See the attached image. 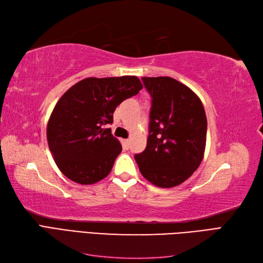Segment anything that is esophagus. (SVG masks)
Returning a JSON list of instances; mask_svg holds the SVG:
<instances>
[{"instance_id":"esophagus-1","label":"esophagus","mask_w":263,"mask_h":263,"mask_svg":"<svg viewBox=\"0 0 263 263\" xmlns=\"http://www.w3.org/2000/svg\"><path fill=\"white\" fill-rule=\"evenodd\" d=\"M129 144H130V141L128 139H124L123 140V147H124V149H128L129 148Z\"/></svg>"}]
</instances>
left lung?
Wrapping results in <instances>:
<instances>
[{
  "label": "left lung",
  "instance_id": "8db88e82",
  "mask_svg": "<svg viewBox=\"0 0 263 263\" xmlns=\"http://www.w3.org/2000/svg\"><path fill=\"white\" fill-rule=\"evenodd\" d=\"M151 97L147 147L135 155L145 179L159 187L187 180L201 164L208 119L200 98L170 77L141 78Z\"/></svg>",
  "mask_w": 263,
  "mask_h": 263
}]
</instances>
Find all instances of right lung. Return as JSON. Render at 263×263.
<instances>
[{"label":"right lung","mask_w":263,"mask_h":263,"mask_svg":"<svg viewBox=\"0 0 263 263\" xmlns=\"http://www.w3.org/2000/svg\"><path fill=\"white\" fill-rule=\"evenodd\" d=\"M137 77L86 78L62 95L47 125L53 160L67 178L93 184L108 176L122 145L106 125L121 103L138 94Z\"/></svg>","instance_id":"add662e5"}]
</instances>
